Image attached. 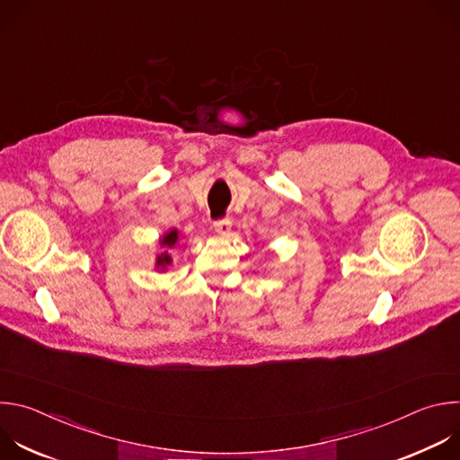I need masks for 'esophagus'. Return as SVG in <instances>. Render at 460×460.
Returning <instances> with one entry per match:
<instances>
[{"instance_id":"esophagus-1","label":"esophagus","mask_w":460,"mask_h":460,"mask_svg":"<svg viewBox=\"0 0 460 460\" xmlns=\"http://www.w3.org/2000/svg\"><path fill=\"white\" fill-rule=\"evenodd\" d=\"M231 220L229 218H224V220H218V222H215V231L218 233V234H222V236H226V234H229L231 233Z\"/></svg>"}]
</instances>
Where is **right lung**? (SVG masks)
I'll return each instance as SVG.
<instances>
[{"label": "right lung", "mask_w": 460, "mask_h": 460, "mask_svg": "<svg viewBox=\"0 0 460 460\" xmlns=\"http://www.w3.org/2000/svg\"><path fill=\"white\" fill-rule=\"evenodd\" d=\"M158 242H160V254L156 256L155 268H156V271L165 273L167 268L172 264L171 249H174V247L178 245V242H180V231L172 227V229H169L167 233H164Z\"/></svg>", "instance_id": "1"}]
</instances>
